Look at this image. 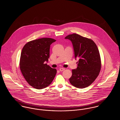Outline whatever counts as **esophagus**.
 Masks as SVG:
<instances>
[{"mask_svg":"<svg viewBox=\"0 0 120 120\" xmlns=\"http://www.w3.org/2000/svg\"><path fill=\"white\" fill-rule=\"evenodd\" d=\"M65 70V69L64 68H60V71H63Z\"/></svg>","mask_w":120,"mask_h":120,"instance_id":"34e87169","label":"esophagus"}]
</instances>
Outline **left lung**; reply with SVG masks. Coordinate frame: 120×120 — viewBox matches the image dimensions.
Listing matches in <instances>:
<instances>
[{
	"instance_id": "8db88e82",
	"label": "left lung",
	"mask_w": 120,
	"mask_h": 120,
	"mask_svg": "<svg viewBox=\"0 0 120 120\" xmlns=\"http://www.w3.org/2000/svg\"><path fill=\"white\" fill-rule=\"evenodd\" d=\"M73 47L75 58H79L77 67L72 70L71 84L83 88L91 85L98 76L101 70V59L98 48L91 39L73 33L67 36Z\"/></svg>"
}]
</instances>
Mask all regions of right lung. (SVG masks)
<instances>
[{
  "mask_svg": "<svg viewBox=\"0 0 120 120\" xmlns=\"http://www.w3.org/2000/svg\"><path fill=\"white\" fill-rule=\"evenodd\" d=\"M56 40L51 38L36 39L26 44L22 49L20 65L22 74L32 87L41 89L49 86L57 70L47 65L50 45Z\"/></svg>",
  "mask_w": 120,
  "mask_h": 120,
  "instance_id": "obj_1",
  "label": "right lung"
}]
</instances>
